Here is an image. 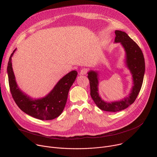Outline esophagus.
Masks as SVG:
<instances>
[{
    "mask_svg": "<svg viewBox=\"0 0 157 157\" xmlns=\"http://www.w3.org/2000/svg\"><path fill=\"white\" fill-rule=\"evenodd\" d=\"M87 72V70L86 69V68H84V69H82L80 71V75H86Z\"/></svg>",
    "mask_w": 157,
    "mask_h": 157,
    "instance_id": "obj_1",
    "label": "esophagus"
}]
</instances>
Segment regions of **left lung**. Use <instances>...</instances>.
Instances as JSON below:
<instances>
[{
  "label": "left lung",
  "mask_w": 157,
  "mask_h": 157,
  "mask_svg": "<svg viewBox=\"0 0 157 157\" xmlns=\"http://www.w3.org/2000/svg\"><path fill=\"white\" fill-rule=\"evenodd\" d=\"M115 33L114 43H121L124 48L125 64L132 76L133 86L129 95L119 101H103L98 93V72L91 70L87 73L92 99L100 109L108 112L121 111L134 102L141 89L145 70L144 55L138 44L124 32L116 30Z\"/></svg>",
  "instance_id": "obj_1"
}]
</instances>
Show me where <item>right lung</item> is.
<instances>
[{
	"label": "right lung",
	"mask_w": 157,
	"mask_h": 157,
	"mask_svg": "<svg viewBox=\"0 0 157 157\" xmlns=\"http://www.w3.org/2000/svg\"><path fill=\"white\" fill-rule=\"evenodd\" d=\"M11 54L7 66V74L10 93L18 107L27 114L36 119L48 121L58 117L65 107L69 90L75 82L78 73L74 70L63 76L52 90L45 96L40 99H33L18 87L13 73Z\"/></svg>",
	"instance_id": "add662e5"
}]
</instances>
